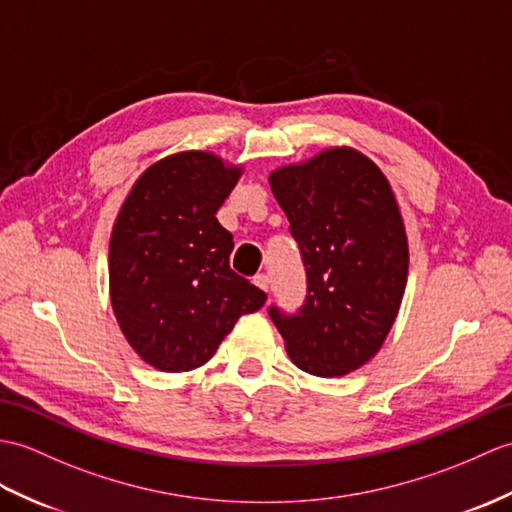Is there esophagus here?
<instances>
[{
    "label": "esophagus",
    "mask_w": 512,
    "mask_h": 512,
    "mask_svg": "<svg viewBox=\"0 0 512 512\" xmlns=\"http://www.w3.org/2000/svg\"><path fill=\"white\" fill-rule=\"evenodd\" d=\"M253 283L257 285V288H261L264 292H268V288H270V277H268V275H255Z\"/></svg>",
    "instance_id": "esophagus-1"
}]
</instances>
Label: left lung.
<instances>
[{
  "instance_id": "1",
  "label": "left lung",
  "mask_w": 512,
  "mask_h": 512,
  "mask_svg": "<svg viewBox=\"0 0 512 512\" xmlns=\"http://www.w3.org/2000/svg\"><path fill=\"white\" fill-rule=\"evenodd\" d=\"M305 266L307 294L296 312L268 316L292 362L338 377L382 347L408 281V240L386 176L364 154L331 148L270 174Z\"/></svg>"
}]
</instances>
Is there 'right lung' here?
Here are the masks:
<instances>
[{
    "mask_svg": "<svg viewBox=\"0 0 512 512\" xmlns=\"http://www.w3.org/2000/svg\"><path fill=\"white\" fill-rule=\"evenodd\" d=\"M240 178L211 152H178L139 176L115 220L111 303L141 360L181 373L205 364L266 292L231 268L216 213Z\"/></svg>",
    "mask_w": 512,
    "mask_h": 512,
    "instance_id": "1",
    "label": "right lung"
}]
</instances>
